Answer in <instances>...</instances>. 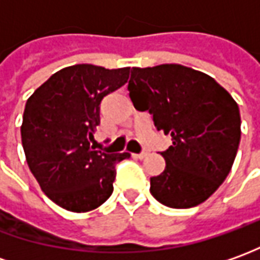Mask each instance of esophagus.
I'll list each match as a JSON object with an SVG mask.
<instances>
[{
	"label": "esophagus",
	"mask_w": 260,
	"mask_h": 260,
	"mask_svg": "<svg viewBox=\"0 0 260 260\" xmlns=\"http://www.w3.org/2000/svg\"><path fill=\"white\" fill-rule=\"evenodd\" d=\"M133 156L136 158H140V160H142V158H144L146 156H147V153H146V151H143V153H139V154H133Z\"/></svg>",
	"instance_id": "1"
}]
</instances>
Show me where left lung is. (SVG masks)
I'll list each match as a JSON object with an SVG mask.
<instances>
[{"mask_svg":"<svg viewBox=\"0 0 260 260\" xmlns=\"http://www.w3.org/2000/svg\"><path fill=\"white\" fill-rule=\"evenodd\" d=\"M134 107L153 114L157 130L172 136L161 156L163 173L150 177L161 205L189 209L203 203L224 182L240 142L238 103L213 78L180 64L130 70Z\"/></svg>","mask_w":260,"mask_h":260,"instance_id":"left-lung-1","label":"left lung"}]
</instances>
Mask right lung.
Returning <instances> with one entry per match:
<instances>
[{
    "instance_id": "add662e5",
    "label": "right lung",
    "mask_w": 260,
    "mask_h": 260,
    "mask_svg": "<svg viewBox=\"0 0 260 260\" xmlns=\"http://www.w3.org/2000/svg\"><path fill=\"white\" fill-rule=\"evenodd\" d=\"M130 67L109 70L76 64L54 73L31 94L22 116L21 140L41 190L62 209L84 213L113 193L114 166L128 153L93 150L100 103L126 84Z\"/></svg>"
}]
</instances>
